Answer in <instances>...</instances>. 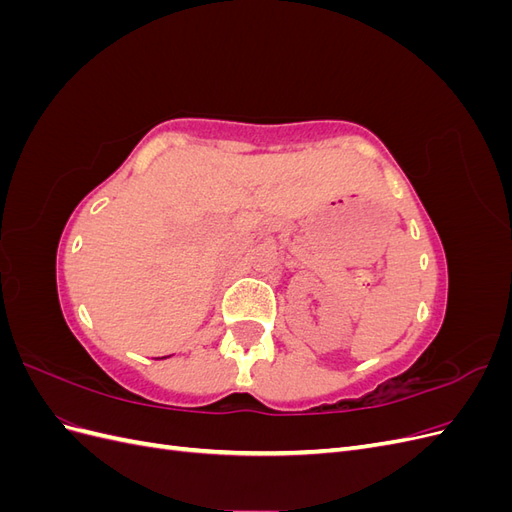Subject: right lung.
<instances>
[{"label": "right lung", "instance_id": "obj_1", "mask_svg": "<svg viewBox=\"0 0 512 512\" xmlns=\"http://www.w3.org/2000/svg\"><path fill=\"white\" fill-rule=\"evenodd\" d=\"M162 359H166V356H162Z\"/></svg>", "mask_w": 512, "mask_h": 512}]
</instances>
